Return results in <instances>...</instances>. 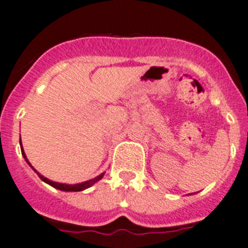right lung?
Masks as SVG:
<instances>
[{
  "label": "right lung",
  "instance_id": "right-lung-1",
  "mask_svg": "<svg viewBox=\"0 0 248 248\" xmlns=\"http://www.w3.org/2000/svg\"><path fill=\"white\" fill-rule=\"evenodd\" d=\"M20 146H21V154L22 156L25 157V161L29 164V165L32 168V170H34L35 172H36L37 175H39V178L43 180L44 183H46V184L51 185L53 188L58 189V190H62V191H82V190H85V189L91 188L93 184H95L97 182H99L102 178H103V175H105V172H102V174H99L98 176H95V178L91 179V180H87V182H83V183H78V184H63V183H57V182H53V180H49L47 178H45V176H43L40 174V172H37L36 170L34 169V166L31 165L30 161L28 160V157H26V155H25V151L24 149H22V143H21V139H20Z\"/></svg>",
  "mask_w": 248,
  "mask_h": 248
}]
</instances>
